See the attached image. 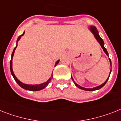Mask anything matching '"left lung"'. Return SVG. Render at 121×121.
I'll return each mask as SVG.
<instances>
[{"instance_id":"obj_1","label":"left lung","mask_w":121,"mask_h":121,"mask_svg":"<svg viewBox=\"0 0 121 121\" xmlns=\"http://www.w3.org/2000/svg\"><path fill=\"white\" fill-rule=\"evenodd\" d=\"M89 29H90V30H91V32L93 33V35H95V37L96 38V39L97 40V41L99 42V43L100 45L101 46L102 48L103 49V51L106 54L107 56H109V55H108V51H107V50L106 49V48L104 47V42H103V39H102V38L100 37L99 35V33H98V31L97 30V29H96V27H95V26H90V28H89ZM109 61H110V65H111V59L109 58ZM111 71H110V73H109V75L108 78L106 79V81H105L104 83H103V84H101V85H99V86H97V87H95V88H83V87H82V86H79V85H78V84H76V83L74 82V81L73 80V78L72 76H71V79H72L73 81V83H74V84H75V85L77 86L78 88H79V89H83V90H85V91H96V90H98V89H101V88H103V86H104L105 84H106V83H107V81H108V80L109 78L110 74H111Z\"/></svg>"}]
</instances>
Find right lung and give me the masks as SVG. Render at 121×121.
<instances>
[{
  "instance_id": "right-lung-1",
  "label": "right lung",
  "mask_w": 121,
  "mask_h": 121,
  "mask_svg": "<svg viewBox=\"0 0 121 121\" xmlns=\"http://www.w3.org/2000/svg\"><path fill=\"white\" fill-rule=\"evenodd\" d=\"M24 33H25V32H23V33L22 35H20L19 37H18L17 38V46L15 47V48L13 49V51L12 53V57H11V60H10V71H11V73H12V75L13 76L14 79L15 80L17 83H18V84L19 85L20 87H22V88H23L24 89H26V90H28V91H40V90H42V89H44L45 87H47V85L49 84V83H50L51 80H52V78H53V76H51V78L50 79L47 81V82H45V83H42V84H34V85H31V84H24V83H22L21 81H20L17 77L15 76V75L13 73V69H12V58H13V55H14V52L15 50V49H16L17 47V42L19 41V40L20 39L22 36L24 35ZM60 60H58L55 63V66L57 65L58 63H59Z\"/></svg>"
}]
</instances>
